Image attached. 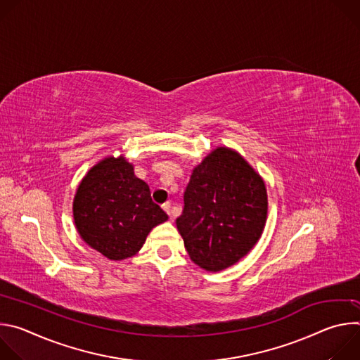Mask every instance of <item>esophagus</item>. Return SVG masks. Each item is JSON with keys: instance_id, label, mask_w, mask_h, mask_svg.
Returning <instances> with one entry per match:
<instances>
[{"instance_id": "34e87169", "label": "esophagus", "mask_w": 360, "mask_h": 360, "mask_svg": "<svg viewBox=\"0 0 360 360\" xmlns=\"http://www.w3.org/2000/svg\"><path fill=\"white\" fill-rule=\"evenodd\" d=\"M162 208H164V211L169 215V218L172 219V215H171V214H172V210H171V202H165V203L162 205Z\"/></svg>"}]
</instances>
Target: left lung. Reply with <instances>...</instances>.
Returning a JSON list of instances; mask_svg holds the SVG:
<instances>
[{"label": "left lung", "mask_w": 360, "mask_h": 360, "mask_svg": "<svg viewBox=\"0 0 360 360\" xmlns=\"http://www.w3.org/2000/svg\"><path fill=\"white\" fill-rule=\"evenodd\" d=\"M266 214L262 178L238 152L221 146L192 171L176 226L196 265L222 271L259 240Z\"/></svg>", "instance_id": "left-lung-1"}]
</instances>
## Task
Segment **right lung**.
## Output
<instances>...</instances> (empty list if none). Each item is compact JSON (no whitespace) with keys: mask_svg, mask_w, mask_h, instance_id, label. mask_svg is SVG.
<instances>
[{"mask_svg":"<svg viewBox=\"0 0 360 360\" xmlns=\"http://www.w3.org/2000/svg\"><path fill=\"white\" fill-rule=\"evenodd\" d=\"M167 219L124 157L105 158L91 168L74 198L78 233L111 261L134 256L150 229Z\"/></svg>","mask_w":360,"mask_h":360,"instance_id":"obj_1","label":"right lung"}]
</instances>
